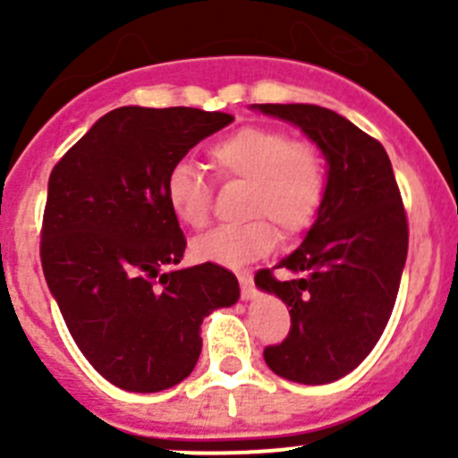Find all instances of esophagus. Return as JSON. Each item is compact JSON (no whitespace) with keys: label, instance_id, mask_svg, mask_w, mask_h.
Returning <instances> with one entry per match:
<instances>
[{"label":"esophagus","instance_id":"obj_1","mask_svg":"<svg viewBox=\"0 0 458 458\" xmlns=\"http://www.w3.org/2000/svg\"><path fill=\"white\" fill-rule=\"evenodd\" d=\"M237 279H239V284H242V297L246 299H252L255 297V285H252V275L248 270H242V272H237Z\"/></svg>","mask_w":458,"mask_h":458}]
</instances>
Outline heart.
Segmentation results:
<instances>
[{"label":"heart","instance_id":"obj_1","mask_svg":"<svg viewBox=\"0 0 458 458\" xmlns=\"http://www.w3.org/2000/svg\"><path fill=\"white\" fill-rule=\"evenodd\" d=\"M221 179L248 183L246 212L250 221L224 225L192 242V257L203 263L239 267L266 257L275 248V221L284 233L310 228L326 197V168L310 143L294 141L279 128L248 126L208 150ZM165 201L182 224L201 228L210 216V186L191 164L177 161L165 174Z\"/></svg>","mask_w":458,"mask_h":458}]
</instances>
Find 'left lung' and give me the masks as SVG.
Wrapping results in <instances>:
<instances>
[{"label":"left lung","mask_w":458,"mask_h":458,"mask_svg":"<svg viewBox=\"0 0 458 458\" xmlns=\"http://www.w3.org/2000/svg\"><path fill=\"white\" fill-rule=\"evenodd\" d=\"M317 143L327 161L326 197L301 246L281 259L293 279L259 270L255 284L290 308L284 344L263 350L267 368L306 386L352 372L381 339L408 257V219L386 148L312 104H255Z\"/></svg>","instance_id":"left-lung-1"}]
</instances>
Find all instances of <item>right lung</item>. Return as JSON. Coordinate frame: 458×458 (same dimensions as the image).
Instances as JSON below:
<instances>
[{
	"instance_id": "right-lung-1",
	"label": "right lung",
	"mask_w": 458,
	"mask_h": 458,
	"mask_svg": "<svg viewBox=\"0 0 458 458\" xmlns=\"http://www.w3.org/2000/svg\"><path fill=\"white\" fill-rule=\"evenodd\" d=\"M233 122L183 106H123L97 119L50 173L46 284L90 366L122 390L182 383L201 354L203 317L237 303V276L216 263L164 272L186 250L165 174Z\"/></svg>"
}]
</instances>
